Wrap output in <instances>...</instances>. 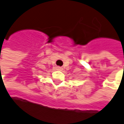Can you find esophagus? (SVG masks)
I'll return each instance as SVG.
<instances>
[{
  "mask_svg": "<svg viewBox=\"0 0 124 124\" xmlns=\"http://www.w3.org/2000/svg\"><path fill=\"white\" fill-rule=\"evenodd\" d=\"M57 70H62V67H57Z\"/></svg>",
  "mask_w": 124,
  "mask_h": 124,
  "instance_id": "34e87169",
  "label": "esophagus"
}]
</instances>
